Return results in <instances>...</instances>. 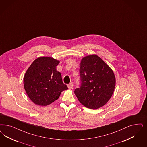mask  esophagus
Here are the masks:
<instances>
[{
  "mask_svg": "<svg viewBox=\"0 0 147 147\" xmlns=\"http://www.w3.org/2000/svg\"><path fill=\"white\" fill-rule=\"evenodd\" d=\"M68 88L69 89H72L73 87V83H70L68 85Z\"/></svg>",
  "mask_w": 147,
  "mask_h": 147,
  "instance_id": "1",
  "label": "esophagus"
}]
</instances>
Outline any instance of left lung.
Here are the masks:
<instances>
[{
	"instance_id": "left-lung-1",
	"label": "left lung",
	"mask_w": 147,
	"mask_h": 147,
	"mask_svg": "<svg viewBox=\"0 0 147 147\" xmlns=\"http://www.w3.org/2000/svg\"><path fill=\"white\" fill-rule=\"evenodd\" d=\"M80 73L81 85L74 91L79 101L93 110L105 105L116 86V78L111 68L98 56L90 55L82 59Z\"/></svg>"
}]
</instances>
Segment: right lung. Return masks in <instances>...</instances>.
I'll use <instances>...</instances> for the list:
<instances>
[{
  "mask_svg": "<svg viewBox=\"0 0 147 147\" xmlns=\"http://www.w3.org/2000/svg\"><path fill=\"white\" fill-rule=\"evenodd\" d=\"M60 61L51 57L35 60L26 71L24 87L31 100L36 105L47 106L59 99L68 89L63 83L61 73L56 71Z\"/></svg>",
  "mask_w": 147,
  "mask_h": 147,
  "instance_id": "right-lung-1",
  "label": "right lung"
}]
</instances>
